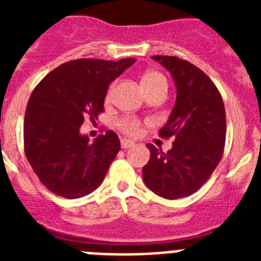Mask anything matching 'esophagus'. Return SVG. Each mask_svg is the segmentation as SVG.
Listing matches in <instances>:
<instances>
[{
    "label": "esophagus",
    "instance_id": "obj_1",
    "mask_svg": "<svg viewBox=\"0 0 261 261\" xmlns=\"http://www.w3.org/2000/svg\"><path fill=\"white\" fill-rule=\"evenodd\" d=\"M132 146H135V142L133 141L126 140V138H123V140H121V147H123V149H128V147H132Z\"/></svg>",
    "mask_w": 261,
    "mask_h": 261
}]
</instances>
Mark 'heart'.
I'll return each mask as SVG.
<instances>
[{
    "label": "heart",
    "mask_w": 261,
    "mask_h": 261,
    "mask_svg": "<svg viewBox=\"0 0 261 261\" xmlns=\"http://www.w3.org/2000/svg\"><path fill=\"white\" fill-rule=\"evenodd\" d=\"M162 84L167 85V82H166V78L161 73H158V71H147V73H145L141 80V85L144 87V90L149 89V87L158 86V85ZM114 85L110 87L107 98H111V95L114 93ZM119 126L123 132L128 133L130 136H136L140 133V121L137 119H135V117H124V119H121L119 121Z\"/></svg>",
    "instance_id": "b5f03b06"
}]
</instances>
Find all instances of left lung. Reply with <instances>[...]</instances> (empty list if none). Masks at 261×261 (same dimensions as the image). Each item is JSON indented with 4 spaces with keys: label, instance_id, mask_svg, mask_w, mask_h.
Returning a JSON list of instances; mask_svg holds the SVG:
<instances>
[{
    "label": "left lung",
    "instance_id": "left-lung-1",
    "mask_svg": "<svg viewBox=\"0 0 261 261\" xmlns=\"http://www.w3.org/2000/svg\"><path fill=\"white\" fill-rule=\"evenodd\" d=\"M165 66L176 87V99L161 137L175 141L167 153L151 144L142 168L146 187L168 200L186 197L201 188L220 163L226 138L222 96L213 81L191 62L175 56H153Z\"/></svg>",
    "mask_w": 261,
    "mask_h": 261
}]
</instances>
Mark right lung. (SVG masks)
Masks as SVG:
<instances>
[{"label":"right lung","mask_w":261,"mask_h":261,"mask_svg":"<svg viewBox=\"0 0 261 261\" xmlns=\"http://www.w3.org/2000/svg\"><path fill=\"white\" fill-rule=\"evenodd\" d=\"M136 59H81L48 73L27 103L23 137L32 170L50 192L80 199L95 191L120 150L112 130L90 141L80 132L85 117L98 119L112 81Z\"/></svg>","instance_id":"add662e5"}]
</instances>
